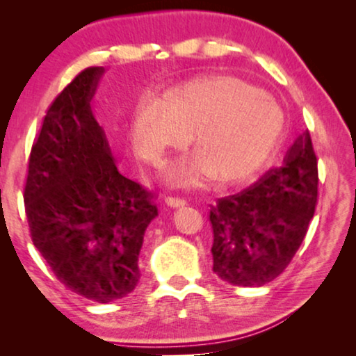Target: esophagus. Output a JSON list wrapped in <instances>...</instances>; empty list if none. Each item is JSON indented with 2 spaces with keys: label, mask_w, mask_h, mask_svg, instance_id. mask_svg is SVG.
I'll list each match as a JSON object with an SVG mask.
<instances>
[{
  "label": "esophagus",
  "mask_w": 356,
  "mask_h": 356,
  "mask_svg": "<svg viewBox=\"0 0 356 356\" xmlns=\"http://www.w3.org/2000/svg\"><path fill=\"white\" fill-rule=\"evenodd\" d=\"M165 202L171 207H184V206H186V201L184 200V197H177V196H168Z\"/></svg>",
  "instance_id": "esophagus-1"
}]
</instances>
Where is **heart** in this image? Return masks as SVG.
<instances>
[{"instance_id":"obj_1","label":"heart","mask_w":356,"mask_h":356,"mask_svg":"<svg viewBox=\"0 0 356 356\" xmlns=\"http://www.w3.org/2000/svg\"><path fill=\"white\" fill-rule=\"evenodd\" d=\"M195 134L197 156L172 171L180 185H196L210 174L215 182L250 179L278 144L284 118L280 105L240 78L212 76L191 81L163 102L143 99L136 108L131 138L143 159L156 161L170 149H184L190 134L172 122L167 108Z\"/></svg>"}]
</instances>
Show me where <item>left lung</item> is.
I'll return each mask as SVG.
<instances>
[{
  "mask_svg": "<svg viewBox=\"0 0 356 356\" xmlns=\"http://www.w3.org/2000/svg\"><path fill=\"white\" fill-rule=\"evenodd\" d=\"M317 156L309 130L250 188L210 206L213 272L229 284L259 287L284 272L317 206Z\"/></svg>",
  "mask_w": 356,
  "mask_h": 356,
  "instance_id": "8db88e82",
  "label": "left lung"
}]
</instances>
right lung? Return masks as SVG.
Here are the masks:
<instances>
[{
  "mask_svg": "<svg viewBox=\"0 0 356 356\" xmlns=\"http://www.w3.org/2000/svg\"><path fill=\"white\" fill-rule=\"evenodd\" d=\"M105 67L81 70L48 106L33 144L25 212L35 248L59 282L110 303L140 280L154 193L118 171L91 100Z\"/></svg>",
  "mask_w": 356,
  "mask_h": 356,
  "instance_id": "1",
  "label": "right lung"
}]
</instances>
